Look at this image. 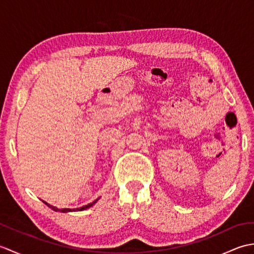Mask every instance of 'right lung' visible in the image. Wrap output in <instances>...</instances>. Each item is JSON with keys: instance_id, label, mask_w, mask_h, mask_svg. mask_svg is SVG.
<instances>
[{"instance_id": "add662e5", "label": "right lung", "mask_w": 254, "mask_h": 254, "mask_svg": "<svg viewBox=\"0 0 254 254\" xmlns=\"http://www.w3.org/2000/svg\"><path fill=\"white\" fill-rule=\"evenodd\" d=\"M97 199H98V198H97ZM97 199H96V201H94L93 203H90V204H88V205H85V206H83V207H79V208H57V207H55V206H52V205L46 203L45 201H42V202H44L46 205H48V206H49L50 208H52L53 210H56V212L66 213V212H76V210H84V209H86V208H88V207H90V206H93V205L97 202Z\"/></svg>"}]
</instances>
